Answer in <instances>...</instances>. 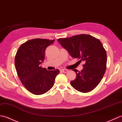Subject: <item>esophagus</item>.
<instances>
[{
	"label": "esophagus",
	"mask_w": 122,
	"mask_h": 122,
	"mask_svg": "<svg viewBox=\"0 0 122 122\" xmlns=\"http://www.w3.org/2000/svg\"><path fill=\"white\" fill-rule=\"evenodd\" d=\"M61 71L63 72V73H66L67 72L68 70H66V69H62V70H61Z\"/></svg>",
	"instance_id": "esophagus-1"
}]
</instances>
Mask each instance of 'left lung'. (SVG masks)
Wrapping results in <instances>:
<instances>
[{
  "label": "left lung",
  "instance_id": "8db88e82",
  "mask_svg": "<svg viewBox=\"0 0 122 122\" xmlns=\"http://www.w3.org/2000/svg\"><path fill=\"white\" fill-rule=\"evenodd\" d=\"M57 41L72 57L85 62L81 71L73 70L76 73V77L70 82L71 85L84 93L95 89L102 79L107 69V52L101 42L86 34L59 38Z\"/></svg>",
  "mask_w": 122,
  "mask_h": 122
}]
</instances>
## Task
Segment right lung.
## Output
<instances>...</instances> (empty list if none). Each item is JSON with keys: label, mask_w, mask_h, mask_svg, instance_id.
Returning <instances> with one entry per match:
<instances>
[{"label": "right lung", "mask_w": 122, "mask_h": 122, "mask_svg": "<svg viewBox=\"0 0 122 122\" xmlns=\"http://www.w3.org/2000/svg\"><path fill=\"white\" fill-rule=\"evenodd\" d=\"M55 39L35 38L22 44L15 56V67L21 83L33 94H44L51 88L60 71H48L40 64L44 62L46 48Z\"/></svg>", "instance_id": "add662e5"}]
</instances>
